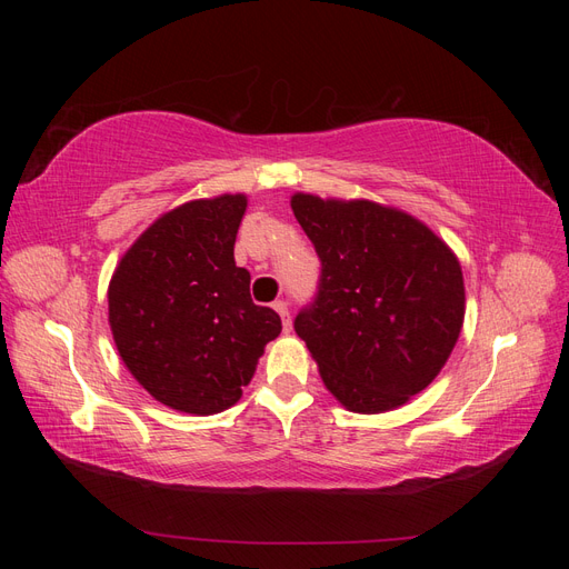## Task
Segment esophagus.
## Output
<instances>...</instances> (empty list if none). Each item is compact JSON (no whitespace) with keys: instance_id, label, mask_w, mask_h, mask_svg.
<instances>
[{"instance_id":"1","label":"esophagus","mask_w":569,"mask_h":569,"mask_svg":"<svg viewBox=\"0 0 569 569\" xmlns=\"http://www.w3.org/2000/svg\"><path fill=\"white\" fill-rule=\"evenodd\" d=\"M272 308H274V311L280 313L284 332H291V316H289V308H287V303H284V301H274V303H272Z\"/></svg>"}]
</instances>
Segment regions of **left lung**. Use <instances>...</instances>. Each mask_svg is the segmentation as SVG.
I'll return each instance as SVG.
<instances>
[{
  "mask_svg": "<svg viewBox=\"0 0 569 569\" xmlns=\"http://www.w3.org/2000/svg\"><path fill=\"white\" fill-rule=\"evenodd\" d=\"M320 258L295 318L325 387L353 412L403 406L449 360L465 318L453 251L412 216L372 201L291 197Z\"/></svg>",
  "mask_w": 569,
  "mask_h": 569,
  "instance_id": "1",
  "label": "left lung"
}]
</instances>
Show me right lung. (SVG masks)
Wrapping results in <instances>:
<instances>
[{
    "mask_svg": "<svg viewBox=\"0 0 569 569\" xmlns=\"http://www.w3.org/2000/svg\"><path fill=\"white\" fill-rule=\"evenodd\" d=\"M244 194L178 206L120 258L109 322L120 358L153 399L194 416L234 406L280 316L256 306L234 266Z\"/></svg>",
    "mask_w": 569,
    "mask_h": 569,
    "instance_id": "obj_1",
    "label": "right lung"
}]
</instances>
